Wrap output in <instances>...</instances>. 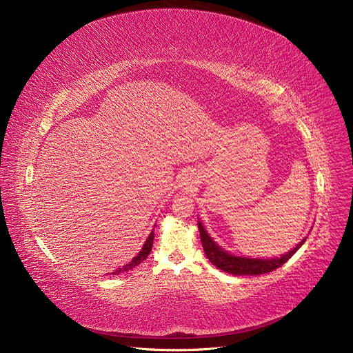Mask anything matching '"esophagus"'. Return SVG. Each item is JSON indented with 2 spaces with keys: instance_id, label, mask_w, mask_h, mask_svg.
<instances>
[{
  "instance_id": "1",
  "label": "esophagus",
  "mask_w": 353,
  "mask_h": 353,
  "mask_svg": "<svg viewBox=\"0 0 353 353\" xmlns=\"http://www.w3.org/2000/svg\"><path fill=\"white\" fill-rule=\"evenodd\" d=\"M193 186V180L188 176V177H184L183 179V181H181V188L183 189H189V188H192Z\"/></svg>"
}]
</instances>
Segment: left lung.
<instances>
[{"instance_id":"1","label":"left lung","mask_w":353,"mask_h":353,"mask_svg":"<svg viewBox=\"0 0 353 353\" xmlns=\"http://www.w3.org/2000/svg\"><path fill=\"white\" fill-rule=\"evenodd\" d=\"M199 226V233H200V240L203 245V250H205L206 257L209 261L219 268L220 270H223L230 274H246V276H257V274H263L269 273L277 268H281L283 263H286L289 259L298 252L302 245L306 242V237L302 239L301 242L296 245L292 250L286 252L285 254H281L279 257H266V259H259V257H249V256H239L233 254L228 250H225L221 246H219L213 237L208 233V230L203 226V223L197 221Z\"/></svg>"}]
</instances>
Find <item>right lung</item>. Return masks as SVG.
<instances>
[{
  "instance_id": "obj_1",
  "label": "right lung",
  "mask_w": 353,
  "mask_h": 353,
  "mask_svg": "<svg viewBox=\"0 0 353 353\" xmlns=\"http://www.w3.org/2000/svg\"><path fill=\"white\" fill-rule=\"evenodd\" d=\"M153 240H154V229L152 230V233L148 234V237L145 239V242H144V245H143V248H141V250L132 259V262L130 263H127V265H124L123 268H119L117 270H114L113 272V274H119V273H123V272H128V270H132L133 268H136V266H139L143 261H145V257L150 254V252H152V248H153Z\"/></svg>"
}]
</instances>
